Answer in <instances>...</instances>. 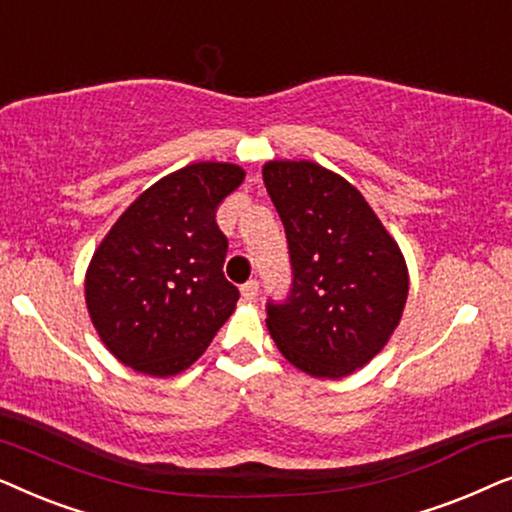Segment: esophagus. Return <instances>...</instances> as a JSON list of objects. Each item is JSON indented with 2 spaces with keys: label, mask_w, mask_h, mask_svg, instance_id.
I'll return each instance as SVG.
<instances>
[{
  "label": "esophagus",
  "mask_w": 512,
  "mask_h": 512,
  "mask_svg": "<svg viewBox=\"0 0 512 512\" xmlns=\"http://www.w3.org/2000/svg\"><path fill=\"white\" fill-rule=\"evenodd\" d=\"M258 291H261V286H258L256 279H249V282L242 286V298L247 300V303H254L258 298Z\"/></svg>",
  "instance_id": "esophagus-1"
}]
</instances>
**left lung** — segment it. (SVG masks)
<instances>
[{
    "label": "left lung",
    "instance_id": "8db88e82",
    "mask_svg": "<svg viewBox=\"0 0 512 512\" xmlns=\"http://www.w3.org/2000/svg\"><path fill=\"white\" fill-rule=\"evenodd\" d=\"M263 181L289 240L293 284L268 305L282 356L319 380L366 366L401 324L408 265L366 198L312 160H270Z\"/></svg>",
    "mask_w": 512,
    "mask_h": 512
}]
</instances>
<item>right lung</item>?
Instances as JSON below:
<instances>
[{
  "mask_svg": "<svg viewBox=\"0 0 512 512\" xmlns=\"http://www.w3.org/2000/svg\"><path fill=\"white\" fill-rule=\"evenodd\" d=\"M244 181L202 160L146 188L104 235L86 270V307L104 347L142 375L172 377L205 354L240 291L223 277L219 202Z\"/></svg>",
  "mask_w": 512,
  "mask_h": 512,
  "instance_id": "add662e5",
  "label": "right lung"
}]
</instances>
